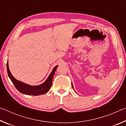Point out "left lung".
Wrapping results in <instances>:
<instances>
[{"instance_id": "left-lung-1", "label": "left lung", "mask_w": 126, "mask_h": 126, "mask_svg": "<svg viewBox=\"0 0 126 126\" xmlns=\"http://www.w3.org/2000/svg\"><path fill=\"white\" fill-rule=\"evenodd\" d=\"M72 87H73V85H72Z\"/></svg>"}]
</instances>
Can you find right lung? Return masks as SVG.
Wrapping results in <instances>:
<instances>
[{
	"instance_id": "add662e5",
	"label": "right lung",
	"mask_w": 126,
	"mask_h": 126,
	"mask_svg": "<svg viewBox=\"0 0 126 126\" xmlns=\"http://www.w3.org/2000/svg\"><path fill=\"white\" fill-rule=\"evenodd\" d=\"M58 66L57 65L53 68V71L51 72L50 75L49 76L47 80L42 84L38 86H30L29 84H25L24 83L20 82L16 80L12 74L10 73L8 65V61L7 63V72L9 77L12 82L13 83L17 89V90L19 91L20 93L27 95H38L40 94H44L47 93L49 90L52 84V79L53 76L54 75L55 72L56 71L57 67Z\"/></svg>"
}]
</instances>
